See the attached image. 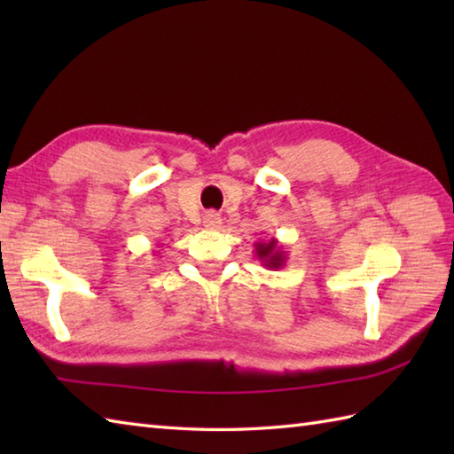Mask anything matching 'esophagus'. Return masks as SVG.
<instances>
[{
  "label": "esophagus",
  "instance_id": "obj_1",
  "mask_svg": "<svg viewBox=\"0 0 454 454\" xmlns=\"http://www.w3.org/2000/svg\"><path fill=\"white\" fill-rule=\"evenodd\" d=\"M202 220H205V226L208 230H218L222 226V216L218 215V212H215V210L207 212L205 218H202Z\"/></svg>",
  "mask_w": 454,
  "mask_h": 454
}]
</instances>
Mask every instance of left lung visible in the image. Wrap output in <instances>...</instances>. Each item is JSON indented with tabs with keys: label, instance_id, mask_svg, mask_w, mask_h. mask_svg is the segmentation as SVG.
Segmentation results:
<instances>
[{
	"label": "left lung",
	"instance_id": "1",
	"mask_svg": "<svg viewBox=\"0 0 454 454\" xmlns=\"http://www.w3.org/2000/svg\"><path fill=\"white\" fill-rule=\"evenodd\" d=\"M255 257L263 267L271 269V271H278L286 265L288 254L285 252V246L278 244L277 238L269 239H259L255 244Z\"/></svg>",
	"mask_w": 454,
	"mask_h": 454
}]
</instances>
